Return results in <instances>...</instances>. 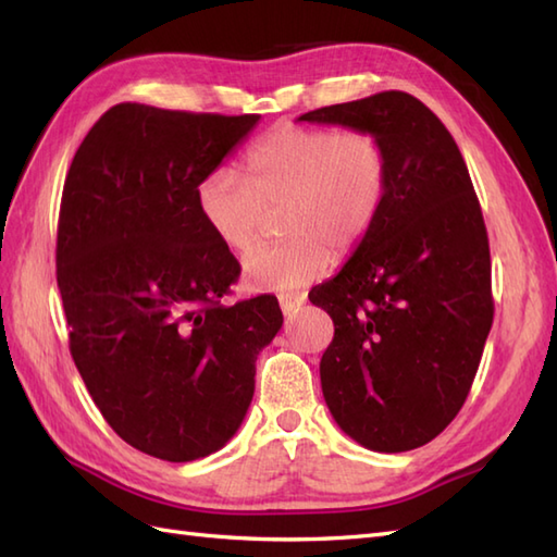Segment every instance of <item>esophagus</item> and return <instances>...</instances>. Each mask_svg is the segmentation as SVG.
Segmentation results:
<instances>
[{
    "label": "esophagus",
    "mask_w": 557,
    "mask_h": 557,
    "mask_svg": "<svg viewBox=\"0 0 557 557\" xmlns=\"http://www.w3.org/2000/svg\"><path fill=\"white\" fill-rule=\"evenodd\" d=\"M306 304L304 294H280V309L285 315H294Z\"/></svg>",
    "instance_id": "esophagus-1"
}]
</instances>
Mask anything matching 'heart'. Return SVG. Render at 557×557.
<instances>
[{
	"mask_svg": "<svg viewBox=\"0 0 557 557\" xmlns=\"http://www.w3.org/2000/svg\"><path fill=\"white\" fill-rule=\"evenodd\" d=\"M387 186V148L369 128L282 126L248 150L246 180L230 168L206 174L196 208L234 253L258 239L265 210L282 208L280 232L287 239L253 248L242 277L253 292H292L321 280L333 251L347 256L363 244Z\"/></svg>",
	"mask_w": 557,
	"mask_h": 557,
	"instance_id": "1",
	"label": "heart"
}]
</instances>
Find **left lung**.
I'll return each mask as SVG.
<instances>
[{"mask_svg": "<svg viewBox=\"0 0 557 557\" xmlns=\"http://www.w3.org/2000/svg\"><path fill=\"white\" fill-rule=\"evenodd\" d=\"M299 122L369 128L387 148L381 218L309 299L335 323L321 359L333 419L363 447L407 453L457 417L493 325L474 184L445 124L409 92L330 104Z\"/></svg>", "mask_w": 557, "mask_h": 557, "instance_id": "left-lung-1", "label": "left lung"}]
</instances>
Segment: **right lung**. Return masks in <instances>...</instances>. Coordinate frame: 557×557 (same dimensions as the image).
<instances>
[{
  "label": "right lung",
  "instance_id": "right-lung-1",
  "mask_svg": "<svg viewBox=\"0 0 557 557\" xmlns=\"http://www.w3.org/2000/svg\"><path fill=\"white\" fill-rule=\"evenodd\" d=\"M258 120L122 102L66 174L57 287L71 357L112 431L150 457L194 461L227 445L282 327L270 294L220 301L242 268L196 208L198 184Z\"/></svg>",
  "mask_w": 557,
  "mask_h": 557
}]
</instances>
